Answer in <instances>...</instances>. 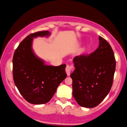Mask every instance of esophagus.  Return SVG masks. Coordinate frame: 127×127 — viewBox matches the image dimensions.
<instances>
[{
  "instance_id": "esophagus-1",
  "label": "esophagus",
  "mask_w": 127,
  "mask_h": 127,
  "mask_svg": "<svg viewBox=\"0 0 127 127\" xmlns=\"http://www.w3.org/2000/svg\"><path fill=\"white\" fill-rule=\"evenodd\" d=\"M73 65H67L65 68V71L67 75H70V72H72V70H73Z\"/></svg>"
}]
</instances>
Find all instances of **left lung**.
Wrapping results in <instances>:
<instances>
[{"mask_svg": "<svg viewBox=\"0 0 127 127\" xmlns=\"http://www.w3.org/2000/svg\"><path fill=\"white\" fill-rule=\"evenodd\" d=\"M71 73L73 96L79 105L94 108L109 93L115 71L116 61L110 45L99 36V46L89 55L76 56Z\"/></svg>", "mask_w": 127, "mask_h": 127, "instance_id": "left-lung-1", "label": "left lung"}]
</instances>
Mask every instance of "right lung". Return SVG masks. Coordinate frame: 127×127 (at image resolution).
<instances>
[{"mask_svg":"<svg viewBox=\"0 0 127 127\" xmlns=\"http://www.w3.org/2000/svg\"><path fill=\"white\" fill-rule=\"evenodd\" d=\"M49 31L31 33L19 44L13 57V78L23 97L32 104H44L50 100L58 86L67 77L65 64L47 65L35 55L33 38L48 37Z\"/></svg>","mask_w":127,"mask_h":127,"instance_id":"1","label":"right lung"}]
</instances>
